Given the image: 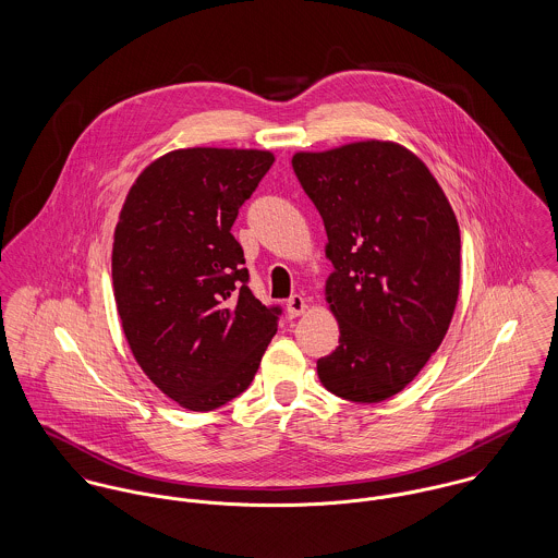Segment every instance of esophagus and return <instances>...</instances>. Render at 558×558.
Here are the masks:
<instances>
[{
  "label": "esophagus",
  "instance_id": "1",
  "mask_svg": "<svg viewBox=\"0 0 558 558\" xmlns=\"http://www.w3.org/2000/svg\"><path fill=\"white\" fill-rule=\"evenodd\" d=\"M304 312H306V300L302 295H291L287 300V314H289V318H298Z\"/></svg>",
  "mask_w": 558,
  "mask_h": 558
}]
</instances>
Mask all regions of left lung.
<instances>
[{
	"instance_id": "8db88e82",
	"label": "left lung",
	"mask_w": 558,
	"mask_h": 558,
	"mask_svg": "<svg viewBox=\"0 0 558 558\" xmlns=\"http://www.w3.org/2000/svg\"><path fill=\"white\" fill-rule=\"evenodd\" d=\"M293 171L327 231L340 340L316 362L351 402L402 391L440 347L460 289V229L428 167L391 141L300 151Z\"/></svg>"
}]
</instances>
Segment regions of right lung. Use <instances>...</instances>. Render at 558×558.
Returning a JSON list of instances; mask_svg holds the SVG:
<instances>
[{
  "label": "right lung",
  "mask_w": 558,
  "mask_h": 558,
  "mask_svg": "<svg viewBox=\"0 0 558 558\" xmlns=\"http://www.w3.org/2000/svg\"><path fill=\"white\" fill-rule=\"evenodd\" d=\"M271 165L260 149H175L125 196L113 242L125 340L149 380L187 411L246 391L278 329L282 310L254 298L231 233Z\"/></svg>",
  "instance_id": "1"
}]
</instances>
